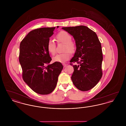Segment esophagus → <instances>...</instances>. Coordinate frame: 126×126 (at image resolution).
I'll return each mask as SVG.
<instances>
[{
	"label": "esophagus",
	"instance_id": "obj_1",
	"mask_svg": "<svg viewBox=\"0 0 126 126\" xmlns=\"http://www.w3.org/2000/svg\"><path fill=\"white\" fill-rule=\"evenodd\" d=\"M63 66H64V67H66V66L67 65V64H65V63H63Z\"/></svg>",
	"mask_w": 126,
	"mask_h": 126
}]
</instances>
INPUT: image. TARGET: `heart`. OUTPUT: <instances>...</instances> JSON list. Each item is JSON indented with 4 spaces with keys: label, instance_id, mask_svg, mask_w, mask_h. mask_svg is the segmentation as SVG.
Here are the masks:
<instances>
[{
    "label": "heart",
    "instance_id": "1",
    "mask_svg": "<svg viewBox=\"0 0 126 126\" xmlns=\"http://www.w3.org/2000/svg\"><path fill=\"white\" fill-rule=\"evenodd\" d=\"M56 38L58 42L65 44L64 51L62 54H57L53 58L54 62L64 63L70 59V55L68 52L73 53L76 50V44L72 41L71 35L66 31H61L57 34ZM47 48L48 52L51 55H54L56 53V44L53 41L49 40L48 41Z\"/></svg>",
    "mask_w": 126,
    "mask_h": 126
}]
</instances>
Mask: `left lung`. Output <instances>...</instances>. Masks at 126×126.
Wrapping results in <instances>:
<instances>
[{
  "mask_svg": "<svg viewBox=\"0 0 126 126\" xmlns=\"http://www.w3.org/2000/svg\"><path fill=\"white\" fill-rule=\"evenodd\" d=\"M73 36L76 50L70 63H76L71 79L79 90L87 91L94 87L102 75L101 44L96 33L85 26L62 27ZM70 65H72L70 63Z\"/></svg>",
  "mask_w": 126,
  "mask_h": 126,
  "instance_id": "8db88e82",
  "label": "left lung"
}]
</instances>
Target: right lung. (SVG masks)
<instances>
[{
	"label": "right lung",
	"mask_w": 126,
	"mask_h": 126,
	"mask_svg": "<svg viewBox=\"0 0 126 126\" xmlns=\"http://www.w3.org/2000/svg\"><path fill=\"white\" fill-rule=\"evenodd\" d=\"M57 26V28H59ZM55 27L32 30L20 45L19 60L25 83L36 93L46 95L54 91L63 66L51 60L47 45Z\"/></svg>",
	"instance_id": "right-lung-1"
}]
</instances>
